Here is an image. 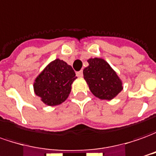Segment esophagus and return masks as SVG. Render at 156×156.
I'll return each instance as SVG.
<instances>
[{
  "mask_svg": "<svg viewBox=\"0 0 156 156\" xmlns=\"http://www.w3.org/2000/svg\"><path fill=\"white\" fill-rule=\"evenodd\" d=\"M77 76H78V77H79V78H82V77H83V71L78 72V73H77Z\"/></svg>",
  "mask_w": 156,
  "mask_h": 156,
  "instance_id": "1",
  "label": "esophagus"
}]
</instances>
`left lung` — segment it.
I'll use <instances>...</instances> for the list:
<instances>
[{"label": "left lung", "instance_id": "obj_1", "mask_svg": "<svg viewBox=\"0 0 156 156\" xmlns=\"http://www.w3.org/2000/svg\"><path fill=\"white\" fill-rule=\"evenodd\" d=\"M83 78L92 94L101 100H112L123 90L122 81L109 64L101 58H90Z\"/></svg>", "mask_w": 156, "mask_h": 156}]
</instances>
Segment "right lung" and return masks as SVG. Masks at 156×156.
<instances>
[{"label": "right lung", "instance_id": "1", "mask_svg": "<svg viewBox=\"0 0 156 156\" xmlns=\"http://www.w3.org/2000/svg\"><path fill=\"white\" fill-rule=\"evenodd\" d=\"M77 78L72 66L60 59L53 60L34 82V91L48 106L61 104L69 96Z\"/></svg>", "mask_w": 156, "mask_h": 156}]
</instances>
